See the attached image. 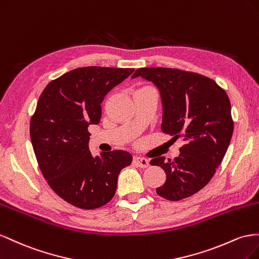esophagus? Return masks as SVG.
Returning a JSON list of instances; mask_svg holds the SVG:
<instances>
[{
	"label": "esophagus",
	"instance_id": "obj_1",
	"mask_svg": "<svg viewBox=\"0 0 259 259\" xmlns=\"http://www.w3.org/2000/svg\"><path fill=\"white\" fill-rule=\"evenodd\" d=\"M134 162H135V165H137L138 167H141V168H146L150 165L149 159L143 158V157H135Z\"/></svg>",
	"mask_w": 259,
	"mask_h": 259
}]
</instances>
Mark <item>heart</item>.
I'll list each match as a JSON object with an SVG mask.
<instances>
[{"label": "heart", "mask_w": 259, "mask_h": 259, "mask_svg": "<svg viewBox=\"0 0 259 259\" xmlns=\"http://www.w3.org/2000/svg\"><path fill=\"white\" fill-rule=\"evenodd\" d=\"M143 89H149V87H143V88H140V89H138L137 91H139V90H143Z\"/></svg>", "instance_id": "b5f03b06"}]
</instances>
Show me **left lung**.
Masks as SVG:
<instances>
[{
  "instance_id": "left-lung-1",
  "label": "left lung",
  "mask_w": 259,
  "mask_h": 259,
  "mask_svg": "<svg viewBox=\"0 0 259 259\" xmlns=\"http://www.w3.org/2000/svg\"><path fill=\"white\" fill-rule=\"evenodd\" d=\"M139 76L159 89L164 107L162 132L174 139L183 138L178 157L150 161L166 172V181L156 189L157 194L180 201L203 189L225 156L234 127L230 100L215 80L197 72L143 67L132 78Z\"/></svg>"
}]
</instances>
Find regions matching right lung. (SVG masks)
<instances>
[{
  "label": "right lung",
  "instance_id": "1",
  "mask_svg": "<svg viewBox=\"0 0 259 259\" xmlns=\"http://www.w3.org/2000/svg\"><path fill=\"white\" fill-rule=\"evenodd\" d=\"M134 68L89 66L52 80L41 93L30 119V138L40 170L64 201L95 209L115 195L118 175L131 154L116 150L93 157L89 124L101 119V103Z\"/></svg>",
  "mask_w": 259,
  "mask_h": 259
}]
</instances>
